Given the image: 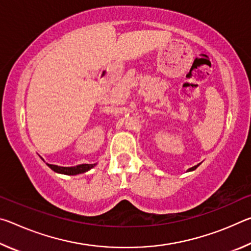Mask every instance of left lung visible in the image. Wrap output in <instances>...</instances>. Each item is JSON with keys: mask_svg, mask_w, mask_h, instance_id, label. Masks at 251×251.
<instances>
[{"mask_svg": "<svg viewBox=\"0 0 251 251\" xmlns=\"http://www.w3.org/2000/svg\"><path fill=\"white\" fill-rule=\"evenodd\" d=\"M197 166H198V165H197ZM197 166H194V167H192V168H189V169H188V171H194V169H195V168H197Z\"/></svg>", "mask_w": 251, "mask_h": 251, "instance_id": "8db88e82", "label": "left lung"}]
</instances>
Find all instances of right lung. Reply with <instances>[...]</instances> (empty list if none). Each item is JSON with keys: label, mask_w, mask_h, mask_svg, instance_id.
<instances>
[{"label": "right lung", "mask_w": 251, "mask_h": 251, "mask_svg": "<svg viewBox=\"0 0 251 251\" xmlns=\"http://www.w3.org/2000/svg\"><path fill=\"white\" fill-rule=\"evenodd\" d=\"M48 166L52 169V171L56 172V173L66 174V175H77V174L85 173V172H87L88 169L93 168L95 166V164H82V165H77V166H74V167H62V166H57V165L48 164Z\"/></svg>", "instance_id": "obj_1"}]
</instances>
